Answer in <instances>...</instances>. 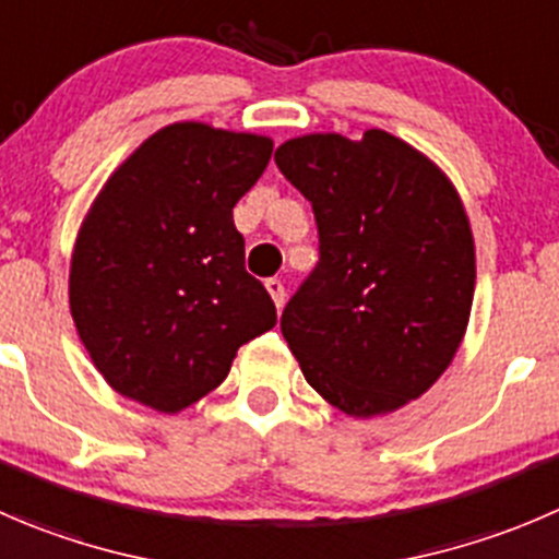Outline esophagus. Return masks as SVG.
Wrapping results in <instances>:
<instances>
[{
    "label": "esophagus",
    "instance_id": "obj_1",
    "mask_svg": "<svg viewBox=\"0 0 559 559\" xmlns=\"http://www.w3.org/2000/svg\"><path fill=\"white\" fill-rule=\"evenodd\" d=\"M267 292H270V297H273V302H275V308H284V300H286V289H284V281L281 278H267Z\"/></svg>",
    "mask_w": 559,
    "mask_h": 559
}]
</instances>
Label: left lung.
<instances>
[{
  "mask_svg": "<svg viewBox=\"0 0 559 559\" xmlns=\"http://www.w3.org/2000/svg\"><path fill=\"white\" fill-rule=\"evenodd\" d=\"M281 175L311 202L319 262L281 313L313 390L355 417L424 395L451 366L475 295L456 188L406 142L366 130L289 139Z\"/></svg>",
  "mask_w": 559,
  "mask_h": 559,
  "instance_id": "obj_1",
  "label": "left lung"
}]
</instances>
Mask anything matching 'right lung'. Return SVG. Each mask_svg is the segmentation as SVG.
<instances>
[{"label":"right lung","mask_w":559,"mask_h":559,"mask_svg":"<svg viewBox=\"0 0 559 559\" xmlns=\"http://www.w3.org/2000/svg\"><path fill=\"white\" fill-rule=\"evenodd\" d=\"M270 155L267 135L175 122L97 193L70 262V313L124 399L175 415L224 382L242 344L275 328V302L248 275L231 215Z\"/></svg>","instance_id":"right-lung-1"}]
</instances>
